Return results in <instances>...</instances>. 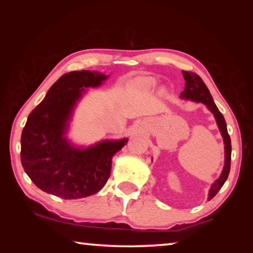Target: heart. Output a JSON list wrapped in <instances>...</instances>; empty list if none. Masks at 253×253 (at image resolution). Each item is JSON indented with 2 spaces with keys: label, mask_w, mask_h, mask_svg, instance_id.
Wrapping results in <instances>:
<instances>
[{
  "label": "heart",
  "mask_w": 253,
  "mask_h": 253,
  "mask_svg": "<svg viewBox=\"0 0 253 253\" xmlns=\"http://www.w3.org/2000/svg\"><path fill=\"white\" fill-rule=\"evenodd\" d=\"M157 84V81L152 78V77H145V78H138L134 81V88L140 89V90H151V89L155 88Z\"/></svg>",
  "instance_id": "1"
}]
</instances>
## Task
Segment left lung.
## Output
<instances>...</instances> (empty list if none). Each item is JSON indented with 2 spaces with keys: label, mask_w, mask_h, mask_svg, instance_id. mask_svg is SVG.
Masks as SVG:
<instances>
[{
  "label": "left lung",
  "mask_w": 253,
  "mask_h": 253,
  "mask_svg": "<svg viewBox=\"0 0 253 253\" xmlns=\"http://www.w3.org/2000/svg\"><path fill=\"white\" fill-rule=\"evenodd\" d=\"M183 77L185 79V88L181 92L182 99L185 100H192L195 102H202L208 107V109L213 114L214 118H215L217 127H219L220 132L222 137H223V143H224V166L222 169V173L220 177L214 181V183L211 185V188L209 191V198L210 201L216 195L217 192L221 190V187L223 186L226 178L229 176L230 173V165H231V139L228 134V129H226V123L223 117V115L220 113V110L217 109L216 105L214 104L213 98L210 93L209 89L203 80L201 79L199 75H196L195 72L191 71H182Z\"/></svg>",
  "instance_id": "1"
}]
</instances>
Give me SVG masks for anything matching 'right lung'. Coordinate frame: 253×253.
I'll use <instances>...</instances> for the list:
<instances>
[{"instance_id": "add662e5", "label": "right lung", "mask_w": 253, "mask_h": 253, "mask_svg": "<svg viewBox=\"0 0 253 253\" xmlns=\"http://www.w3.org/2000/svg\"><path fill=\"white\" fill-rule=\"evenodd\" d=\"M108 77L89 70L63 75L29 115L21 136V163L40 190L76 200L98 193L108 181L113 156L128 138L106 139L83 147L67 137L74 110L85 89L99 87Z\"/></svg>"}]
</instances>
